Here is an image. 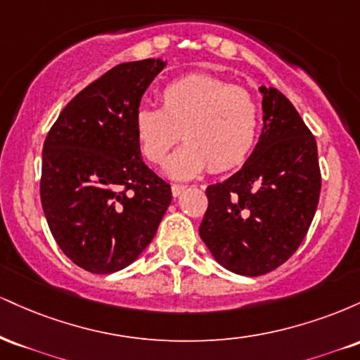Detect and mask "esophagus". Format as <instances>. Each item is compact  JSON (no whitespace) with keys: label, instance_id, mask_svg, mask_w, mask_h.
<instances>
[{"label":"esophagus","instance_id":"obj_1","mask_svg":"<svg viewBox=\"0 0 360 360\" xmlns=\"http://www.w3.org/2000/svg\"><path fill=\"white\" fill-rule=\"evenodd\" d=\"M171 191H172V196H179L181 193L186 191V186H183V184H172Z\"/></svg>","mask_w":360,"mask_h":360}]
</instances>
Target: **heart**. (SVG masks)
Masks as SVG:
<instances>
[{
  "mask_svg": "<svg viewBox=\"0 0 360 360\" xmlns=\"http://www.w3.org/2000/svg\"><path fill=\"white\" fill-rule=\"evenodd\" d=\"M259 123V106L245 89L208 74H189L160 91V108L139 106L134 134L152 164L166 162L183 134L186 143L169 160L167 172L189 179L208 164L221 172L245 162L257 142Z\"/></svg>",
  "mask_w": 360,
  "mask_h": 360,
  "instance_id": "obj_1",
  "label": "heart"
}]
</instances>
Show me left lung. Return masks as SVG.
I'll return each mask as SVG.
<instances>
[{
  "instance_id": "1",
  "label": "left lung",
  "mask_w": 360,
  "mask_h": 360,
  "mask_svg": "<svg viewBox=\"0 0 360 360\" xmlns=\"http://www.w3.org/2000/svg\"><path fill=\"white\" fill-rule=\"evenodd\" d=\"M264 128L238 172L206 188L200 237L225 269L267 274L298 250L321 189L316 140L291 101L260 86Z\"/></svg>"
}]
</instances>
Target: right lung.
Masks as SVG:
<instances>
[{
  "instance_id": "right-lung-1",
  "label": "right lung",
  "mask_w": 360,
  "mask_h": 360,
  "mask_svg": "<svg viewBox=\"0 0 360 360\" xmlns=\"http://www.w3.org/2000/svg\"><path fill=\"white\" fill-rule=\"evenodd\" d=\"M166 68L160 59L115 65L68 103L42 152L40 200L60 250L93 274L125 269L152 242L171 186L140 157L134 115Z\"/></svg>"
}]
</instances>
